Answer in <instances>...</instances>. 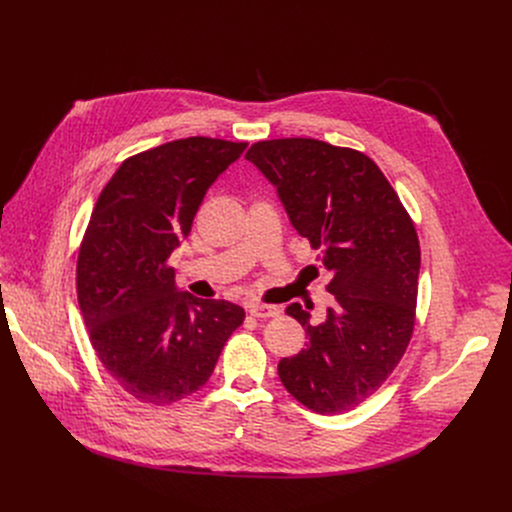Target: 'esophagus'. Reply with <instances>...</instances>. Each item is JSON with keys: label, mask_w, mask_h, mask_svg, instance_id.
Returning a JSON list of instances; mask_svg holds the SVG:
<instances>
[{"label": "esophagus", "mask_w": 512, "mask_h": 512, "mask_svg": "<svg viewBox=\"0 0 512 512\" xmlns=\"http://www.w3.org/2000/svg\"><path fill=\"white\" fill-rule=\"evenodd\" d=\"M249 314H251L253 318L267 320V318L279 316V308H277V306H265V304H251V306H249Z\"/></svg>", "instance_id": "obj_1"}]
</instances>
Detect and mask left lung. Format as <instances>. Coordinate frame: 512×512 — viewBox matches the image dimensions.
<instances>
[{"instance_id": "1", "label": "left lung", "mask_w": 512, "mask_h": 512, "mask_svg": "<svg viewBox=\"0 0 512 512\" xmlns=\"http://www.w3.org/2000/svg\"><path fill=\"white\" fill-rule=\"evenodd\" d=\"M277 186L294 229L334 273V308L310 324L287 306L308 342L281 358L283 387L308 409L336 415L367 401L393 373L415 326L419 239L379 166L358 150L312 137L267 139L245 156Z\"/></svg>"}]
</instances>
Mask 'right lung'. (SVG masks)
Here are the masks:
<instances>
[{"mask_svg": "<svg viewBox=\"0 0 512 512\" xmlns=\"http://www.w3.org/2000/svg\"><path fill=\"white\" fill-rule=\"evenodd\" d=\"M247 141L186 137L127 158L101 190L77 259L93 350L141 403H176L210 379L245 310L174 285L168 259L190 235L210 184Z\"/></svg>", "mask_w": 512, "mask_h": 512, "instance_id": "1", "label": "right lung"}]
</instances>
